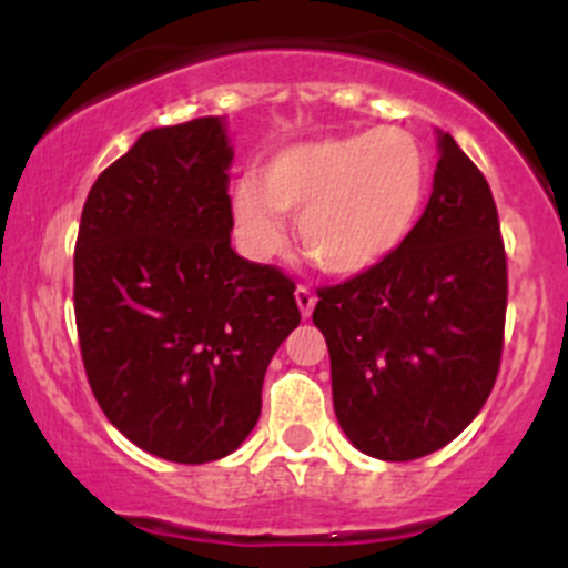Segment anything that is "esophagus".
Returning <instances> with one entry per match:
<instances>
[{
    "mask_svg": "<svg viewBox=\"0 0 568 568\" xmlns=\"http://www.w3.org/2000/svg\"><path fill=\"white\" fill-rule=\"evenodd\" d=\"M294 296H296V305H300V311H302V316H311L313 313V307H316V294H313L311 288H307V285H300V288L294 291Z\"/></svg>",
    "mask_w": 568,
    "mask_h": 568,
    "instance_id": "1",
    "label": "esophagus"
}]
</instances>
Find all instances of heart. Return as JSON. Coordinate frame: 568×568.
<instances>
[{"label": "heart", "instance_id": "heart-1", "mask_svg": "<svg viewBox=\"0 0 568 568\" xmlns=\"http://www.w3.org/2000/svg\"><path fill=\"white\" fill-rule=\"evenodd\" d=\"M426 151L404 129L324 136L272 153L261 178L231 194L244 250L272 257L285 244L283 214H300L296 236L316 266L341 277L385 263L412 236L426 205Z\"/></svg>", "mask_w": 568, "mask_h": 568}]
</instances>
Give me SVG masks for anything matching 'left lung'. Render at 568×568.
Masks as SVG:
<instances>
[{"label":"left lung","mask_w":568,"mask_h":568,"mask_svg":"<svg viewBox=\"0 0 568 568\" xmlns=\"http://www.w3.org/2000/svg\"><path fill=\"white\" fill-rule=\"evenodd\" d=\"M508 272L484 173L439 131V162L412 236L371 272L318 288L335 415L354 448L412 462L445 448L495 387Z\"/></svg>","instance_id":"left-lung-1"}]
</instances>
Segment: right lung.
I'll return each instance as SVG.
<instances>
[{"instance_id":"1","label":"right lung","mask_w":568,"mask_h":568,"mask_svg":"<svg viewBox=\"0 0 568 568\" xmlns=\"http://www.w3.org/2000/svg\"><path fill=\"white\" fill-rule=\"evenodd\" d=\"M231 162L220 118L145 131L90 189L73 252L90 390L123 437L178 464L247 439L302 318L294 280L231 247Z\"/></svg>"}]
</instances>
